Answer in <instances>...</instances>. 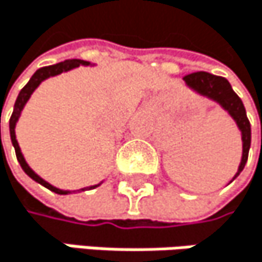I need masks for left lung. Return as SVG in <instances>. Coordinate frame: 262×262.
I'll return each instance as SVG.
<instances>
[{
  "label": "left lung",
  "instance_id": "8db88e82",
  "mask_svg": "<svg viewBox=\"0 0 262 262\" xmlns=\"http://www.w3.org/2000/svg\"><path fill=\"white\" fill-rule=\"evenodd\" d=\"M183 80H185V85L189 90H192L194 93H197V95L219 104L236 122L239 132H241V140H242V157H241L237 172L233 177V180H234L242 172V169H244L247 158H249L250 143H252V128H250V122L247 119L244 104H242L241 98L233 91L230 82L225 77L214 76V74L205 73V71H199V73L185 76Z\"/></svg>",
  "mask_w": 262,
  "mask_h": 262
}]
</instances>
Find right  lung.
<instances>
[{
  "label": "right lung",
  "mask_w": 262,
  "mask_h": 262,
  "mask_svg": "<svg viewBox=\"0 0 262 262\" xmlns=\"http://www.w3.org/2000/svg\"><path fill=\"white\" fill-rule=\"evenodd\" d=\"M79 67H95V65L90 63V62H86V60L71 59V60H65V62H60V63H55V65H51V67H43V68L37 70V71L34 73V76L29 79V82L25 85V88L20 91V95H18V98H16V101H15V105H13V113H12L10 121H9L10 141H12V144H13V147H15L16 160H18V163H20V166L23 167V171H25V172H26L32 180H35L37 183H40L41 186L48 188L49 191H52V192H55V194H70L71 191L59 189V188L52 186L51 183H48L46 180H43L38 174H35V172L31 169V166H29V164H28V161L25 160V155L21 154L20 144H18V141H16L15 127H16L18 119H20V116H21V112H23L25 105H26V104H28V101L31 99L32 93L38 88V85H40L43 80H46V79H49V77H54V76H59V74H62V73H68V71H71V70H74V68H79ZM0 122H1V119H0ZM0 141H1V125H0ZM99 185H102V182H101V183H98V185H91V186L82 188V189H79V191L95 189V188H98Z\"/></svg>",
  "instance_id": "right-lung-1"
}]
</instances>
